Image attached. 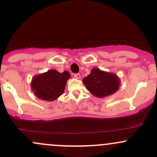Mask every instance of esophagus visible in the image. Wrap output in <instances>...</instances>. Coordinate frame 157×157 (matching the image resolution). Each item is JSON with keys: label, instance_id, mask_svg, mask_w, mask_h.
I'll return each mask as SVG.
<instances>
[{"label": "esophagus", "instance_id": "34e87169", "mask_svg": "<svg viewBox=\"0 0 157 157\" xmlns=\"http://www.w3.org/2000/svg\"><path fill=\"white\" fill-rule=\"evenodd\" d=\"M74 77H75V78L77 79H79L81 78V75L79 73H76V74H74Z\"/></svg>", "mask_w": 157, "mask_h": 157}]
</instances>
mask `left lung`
<instances>
[{
	"label": "left lung",
	"instance_id": "8db88e82",
	"mask_svg": "<svg viewBox=\"0 0 157 157\" xmlns=\"http://www.w3.org/2000/svg\"><path fill=\"white\" fill-rule=\"evenodd\" d=\"M83 83L93 95L103 98L118 90L121 81L115 73L93 68L90 73L83 78Z\"/></svg>",
	"mask_w": 157,
	"mask_h": 157
}]
</instances>
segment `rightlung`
I'll use <instances>...</instances> for the list:
<instances>
[{"label": "right lung", "mask_w": 157, "mask_h": 157, "mask_svg": "<svg viewBox=\"0 0 157 157\" xmlns=\"http://www.w3.org/2000/svg\"><path fill=\"white\" fill-rule=\"evenodd\" d=\"M70 78V74L67 71L61 73L56 70H50L32 78V91L42 100L54 101L63 94Z\"/></svg>", "instance_id": "obj_1"}]
</instances>
